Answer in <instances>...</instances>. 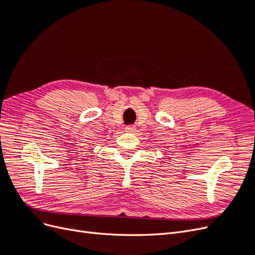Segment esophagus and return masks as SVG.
<instances>
[{
    "label": "esophagus",
    "instance_id": "1",
    "mask_svg": "<svg viewBox=\"0 0 255 255\" xmlns=\"http://www.w3.org/2000/svg\"><path fill=\"white\" fill-rule=\"evenodd\" d=\"M136 130V127L135 126H128L126 128V132H128V133H134Z\"/></svg>",
    "mask_w": 255,
    "mask_h": 255
}]
</instances>
